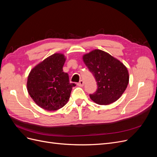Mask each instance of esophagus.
Returning a JSON list of instances; mask_svg holds the SVG:
<instances>
[{
	"mask_svg": "<svg viewBox=\"0 0 157 157\" xmlns=\"http://www.w3.org/2000/svg\"><path fill=\"white\" fill-rule=\"evenodd\" d=\"M84 81H83V80H80V81L77 83V85H78V86H84Z\"/></svg>",
	"mask_w": 157,
	"mask_h": 157,
	"instance_id": "obj_1",
	"label": "esophagus"
}]
</instances>
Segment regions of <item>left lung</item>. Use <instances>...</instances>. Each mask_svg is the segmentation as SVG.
I'll list each match as a JSON object with an SVG mask.
<instances>
[{
  "label": "left lung",
  "mask_w": 157,
  "mask_h": 157,
  "mask_svg": "<svg viewBox=\"0 0 157 157\" xmlns=\"http://www.w3.org/2000/svg\"><path fill=\"white\" fill-rule=\"evenodd\" d=\"M84 63L96 80L98 90L92 100L107 105L119 99L129 83V73L121 61L106 52L95 49L82 56Z\"/></svg>",
  "instance_id": "left-lung-1"
}]
</instances>
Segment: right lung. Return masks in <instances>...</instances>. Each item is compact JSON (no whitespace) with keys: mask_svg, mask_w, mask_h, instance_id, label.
<instances>
[{"mask_svg":"<svg viewBox=\"0 0 157 157\" xmlns=\"http://www.w3.org/2000/svg\"><path fill=\"white\" fill-rule=\"evenodd\" d=\"M66 58L61 53H55L40 61L28 75L27 89L38 106L46 111H56L69 101L72 88L69 75L63 66Z\"/></svg>","mask_w":157,"mask_h":157,"instance_id":"add662e5","label":"right lung"}]
</instances>
